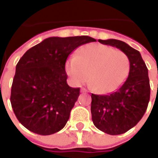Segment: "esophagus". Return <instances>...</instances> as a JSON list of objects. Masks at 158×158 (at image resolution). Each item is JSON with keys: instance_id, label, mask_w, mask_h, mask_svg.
<instances>
[{"instance_id": "1", "label": "esophagus", "mask_w": 158, "mask_h": 158, "mask_svg": "<svg viewBox=\"0 0 158 158\" xmlns=\"http://www.w3.org/2000/svg\"><path fill=\"white\" fill-rule=\"evenodd\" d=\"M80 91H81V92H83V93H87V92H88V90H87L85 88H81Z\"/></svg>"}]
</instances>
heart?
I'll use <instances>...</instances> for the list:
<instances>
[{"instance_id": "obj_1", "label": "heart", "mask_w": 158, "mask_h": 158, "mask_svg": "<svg viewBox=\"0 0 158 158\" xmlns=\"http://www.w3.org/2000/svg\"><path fill=\"white\" fill-rule=\"evenodd\" d=\"M66 72L76 85L87 81L100 93L118 89L129 75L130 61L125 52L108 45L89 44L66 62Z\"/></svg>"}]
</instances>
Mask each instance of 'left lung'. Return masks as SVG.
<instances>
[{
    "label": "left lung",
    "mask_w": 158,
    "mask_h": 158,
    "mask_svg": "<svg viewBox=\"0 0 158 158\" xmlns=\"http://www.w3.org/2000/svg\"><path fill=\"white\" fill-rule=\"evenodd\" d=\"M98 41L125 52L130 61L128 79L118 89L109 95L91 94L95 126L108 135H121L135 126L146 113L151 93L148 69L140 53L125 42L114 39Z\"/></svg>",
    "instance_id": "obj_1"
}]
</instances>
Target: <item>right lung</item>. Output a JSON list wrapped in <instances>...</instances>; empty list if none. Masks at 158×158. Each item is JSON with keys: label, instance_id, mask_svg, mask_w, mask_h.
<instances>
[{"label": "right lung", "instance_id": "1", "mask_svg": "<svg viewBox=\"0 0 158 158\" xmlns=\"http://www.w3.org/2000/svg\"><path fill=\"white\" fill-rule=\"evenodd\" d=\"M94 41L86 35L50 37L20 58L10 100L17 118L26 129L49 135L66 125L80 90L67 84L66 61L77 47Z\"/></svg>", "mask_w": 158, "mask_h": 158}]
</instances>
